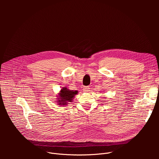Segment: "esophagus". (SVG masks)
<instances>
[{
    "mask_svg": "<svg viewBox=\"0 0 159 159\" xmlns=\"http://www.w3.org/2000/svg\"><path fill=\"white\" fill-rule=\"evenodd\" d=\"M89 89H90V88H89V86H85V87H84L83 90H84V92L87 93V92L89 91Z\"/></svg>",
    "mask_w": 159,
    "mask_h": 159,
    "instance_id": "obj_1",
    "label": "esophagus"
}]
</instances>
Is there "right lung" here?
<instances>
[{"mask_svg": "<svg viewBox=\"0 0 159 159\" xmlns=\"http://www.w3.org/2000/svg\"><path fill=\"white\" fill-rule=\"evenodd\" d=\"M78 94L77 90H71L65 87H63L57 96V103L59 106H65L73 101L75 95Z\"/></svg>", "mask_w": 159, "mask_h": 159, "instance_id": "obj_1", "label": "right lung"}]
</instances>
